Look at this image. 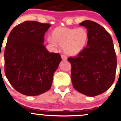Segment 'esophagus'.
I'll return each instance as SVG.
<instances>
[{"mask_svg":"<svg viewBox=\"0 0 121 121\" xmlns=\"http://www.w3.org/2000/svg\"><path fill=\"white\" fill-rule=\"evenodd\" d=\"M61 58H62V60H66L67 59L66 56L65 55H61Z\"/></svg>","mask_w":121,"mask_h":121,"instance_id":"34e87169","label":"esophagus"}]
</instances>
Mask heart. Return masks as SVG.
<instances>
[{
  "mask_svg": "<svg viewBox=\"0 0 121 121\" xmlns=\"http://www.w3.org/2000/svg\"><path fill=\"white\" fill-rule=\"evenodd\" d=\"M88 38V32L83 27L78 29L61 27L55 30L52 36L48 37L47 40L55 49L63 46V49L66 54L74 56L83 50Z\"/></svg>",
  "mask_w": 121,
  "mask_h": 121,
  "instance_id": "b5f03b06",
  "label": "heart"
}]
</instances>
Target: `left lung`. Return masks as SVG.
Wrapping results in <instances>:
<instances>
[{
    "label": "left lung",
    "instance_id": "left-lung-1",
    "mask_svg": "<svg viewBox=\"0 0 121 121\" xmlns=\"http://www.w3.org/2000/svg\"><path fill=\"white\" fill-rule=\"evenodd\" d=\"M87 29V45L75 57H69L73 86L86 96L106 92L113 84L117 70V56L113 41L104 27L95 22L79 24Z\"/></svg>",
    "mask_w": 121,
    "mask_h": 121
}]
</instances>
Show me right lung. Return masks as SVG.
I'll list each match as a JSON object with an SVG mask.
<instances>
[{
    "label": "right lung",
    "mask_w": 121,
    "mask_h": 121,
    "mask_svg": "<svg viewBox=\"0 0 121 121\" xmlns=\"http://www.w3.org/2000/svg\"><path fill=\"white\" fill-rule=\"evenodd\" d=\"M51 25L25 21L10 32L4 50V72L14 89L27 96H37L52 86L55 72L62 60L50 53L44 36Z\"/></svg>",
    "instance_id": "add662e5"
}]
</instances>
